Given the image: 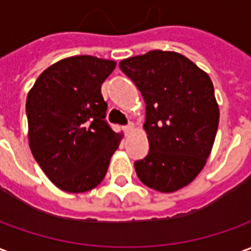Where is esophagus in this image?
Segmentation results:
<instances>
[{"label":"esophagus","instance_id":"esophagus-1","mask_svg":"<svg viewBox=\"0 0 251 251\" xmlns=\"http://www.w3.org/2000/svg\"><path fill=\"white\" fill-rule=\"evenodd\" d=\"M124 130H125L126 134H130L131 131L134 130V126H133V124H129V125L124 127Z\"/></svg>","mask_w":251,"mask_h":251}]
</instances>
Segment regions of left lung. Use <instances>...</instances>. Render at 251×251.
I'll return each instance as SVG.
<instances>
[{
    "instance_id": "obj_1",
    "label": "left lung",
    "mask_w": 251,
    "mask_h": 251,
    "mask_svg": "<svg viewBox=\"0 0 251 251\" xmlns=\"http://www.w3.org/2000/svg\"><path fill=\"white\" fill-rule=\"evenodd\" d=\"M147 104L149 153L134 163L149 188L164 194L188 185L212 151L219 106L208 74L172 51H149L121 60Z\"/></svg>"
}]
</instances>
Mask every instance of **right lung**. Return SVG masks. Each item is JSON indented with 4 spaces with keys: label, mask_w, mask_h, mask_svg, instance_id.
<instances>
[{
    "label": "right lung",
    "mask_w": 251,
    "mask_h": 251,
    "mask_svg": "<svg viewBox=\"0 0 251 251\" xmlns=\"http://www.w3.org/2000/svg\"><path fill=\"white\" fill-rule=\"evenodd\" d=\"M117 63L88 55L66 57L36 79L26 97L33 157L57 188L79 194L103 180L121 133L104 121L100 86Z\"/></svg>",
    "instance_id": "obj_1"
}]
</instances>
